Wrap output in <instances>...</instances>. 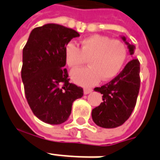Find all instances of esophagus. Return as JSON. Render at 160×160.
Instances as JSON below:
<instances>
[{"instance_id":"esophagus-1","label":"esophagus","mask_w":160,"mask_h":160,"mask_svg":"<svg viewBox=\"0 0 160 160\" xmlns=\"http://www.w3.org/2000/svg\"><path fill=\"white\" fill-rule=\"evenodd\" d=\"M92 89L91 88H85L84 89V94L85 95H88V94H90V92H92Z\"/></svg>"}]
</instances>
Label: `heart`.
I'll return each instance as SVG.
<instances>
[{
	"mask_svg": "<svg viewBox=\"0 0 160 160\" xmlns=\"http://www.w3.org/2000/svg\"><path fill=\"white\" fill-rule=\"evenodd\" d=\"M127 58L126 46L119 40L92 35L81 41L80 49L69 42L65 47V60L75 69L89 62L90 66L71 71L70 77L78 85L89 86L103 80H111L123 67Z\"/></svg>",
	"mask_w": 160,
	"mask_h": 160,
	"instance_id": "1",
	"label": "heart"
}]
</instances>
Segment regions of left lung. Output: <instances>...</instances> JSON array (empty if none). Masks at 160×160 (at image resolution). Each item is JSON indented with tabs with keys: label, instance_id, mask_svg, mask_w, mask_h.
<instances>
[{
	"label": "left lung",
	"instance_id": "obj_1",
	"mask_svg": "<svg viewBox=\"0 0 160 160\" xmlns=\"http://www.w3.org/2000/svg\"><path fill=\"white\" fill-rule=\"evenodd\" d=\"M125 41V38L123 37ZM130 55L134 54V46L126 42ZM140 64L138 59L128 62L124 70L111 81L95 88L103 95L104 100L92 109V119L102 128H116L129 119L136 105L140 87Z\"/></svg>",
	"mask_w": 160,
	"mask_h": 160
}]
</instances>
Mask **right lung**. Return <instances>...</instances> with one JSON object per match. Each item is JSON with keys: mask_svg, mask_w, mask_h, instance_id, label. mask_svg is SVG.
<instances>
[{"mask_svg": "<svg viewBox=\"0 0 160 160\" xmlns=\"http://www.w3.org/2000/svg\"><path fill=\"white\" fill-rule=\"evenodd\" d=\"M78 32L56 24L33 29L23 48L21 79L26 100L38 119L51 124L66 121L83 88L70 83L65 47Z\"/></svg>", "mask_w": 160, "mask_h": 160, "instance_id": "add662e5", "label": "right lung"}]
</instances>
